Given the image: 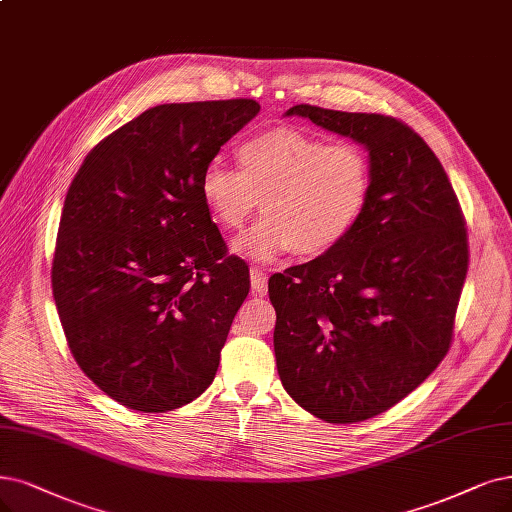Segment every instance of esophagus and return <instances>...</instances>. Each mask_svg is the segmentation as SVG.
Wrapping results in <instances>:
<instances>
[{"label": "esophagus", "mask_w": 512, "mask_h": 512, "mask_svg": "<svg viewBox=\"0 0 512 512\" xmlns=\"http://www.w3.org/2000/svg\"><path fill=\"white\" fill-rule=\"evenodd\" d=\"M251 289L255 295H266L268 293V276L259 266L251 268Z\"/></svg>", "instance_id": "1"}]
</instances>
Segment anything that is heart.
<instances>
[{
  "instance_id": "b5f03b06",
  "label": "heart",
  "mask_w": 512,
  "mask_h": 512,
  "mask_svg": "<svg viewBox=\"0 0 512 512\" xmlns=\"http://www.w3.org/2000/svg\"><path fill=\"white\" fill-rule=\"evenodd\" d=\"M240 168L211 160L200 196L223 230L236 232L261 200L266 213L236 240V251L270 261L295 251L325 255L361 223L373 187V166L356 143H327L295 126L263 130L238 147Z\"/></svg>"
}]
</instances>
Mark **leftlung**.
<instances>
[{"instance_id": "left-lung-1", "label": "left lung", "mask_w": 512, "mask_h": 512, "mask_svg": "<svg viewBox=\"0 0 512 512\" xmlns=\"http://www.w3.org/2000/svg\"><path fill=\"white\" fill-rule=\"evenodd\" d=\"M287 116L363 143L373 187L346 242L270 278L278 375L316 418L365 422L451 348L470 255L464 213L439 158L405 122L316 105Z\"/></svg>"}]
</instances>
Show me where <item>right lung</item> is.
Segmentation results:
<instances>
[{
    "label": "right lung",
    "instance_id": "obj_1",
    "mask_svg": "<svg viewBox=\"0 0 512 512\" xmlns=\"http://www.w3.org/2000/svg\"><path fill=\"white\" fill-rule=\"evenodd\" d=\"M253 99L166 103L90 149L65 196L52 295L75 363L120 405L162 413L211 386L249 295L200 196Z\"/></svg>",
    "mask_w": 512,
    "mask_h": 512
}]
</instances>
